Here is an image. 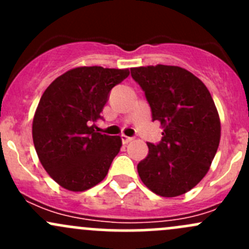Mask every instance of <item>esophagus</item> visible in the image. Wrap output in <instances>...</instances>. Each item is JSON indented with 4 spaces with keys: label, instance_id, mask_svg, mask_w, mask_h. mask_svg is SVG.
Listing matches in <instances>:
<instances>
[{
    "label": "esophagus",
    "instance_id": "obj_1",
    "mask_svg": "<svg viewBox=\"0 0 249 249\" xmlns=\"http://www.w3.org/2000/svg\"><path fill=\"white\" fill-rule=\"evenodd\" d=\"M120 139H122V142L124 143V144H127V143L131 142V141H132V137L125 136V135H122V136H120Z\"/></svg>",
    "mask_w": 249,
    "mask_h": 249
}]
</instances>
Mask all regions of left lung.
Segmentation results:
<instances>
[{
	"instance_id": "obj_1",
	"label": "left lung",
	"mask_w": 249,
	"mask_h": 249,
	"mask_svg": "<svg viewBox=\"0 0 249 249\" xmlns=\"http://www.w3.org/2000/svg\"><path fill=\"white\" fill-rule=\"evenodd\" d=\"M131 77L144 91L162 139L147 143L137 171L157 195L173 197L195 187L210 170L220 140L214 101L201 80L178 66L135 67Z\"/></svg>"
}]
</instances>
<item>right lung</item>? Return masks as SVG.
Here are the masks:
<instances>
[{"mask_svg":"<svg viewBox=\"0 0 249 249\" xmlns=\"http://www.w3.org/2000/svg\"><path fill=\"white\" fill-rule=\"evenodd\" d=\"M129 70L77 67L57 77L39 100L32 139L42 166L71 192L99 184L122 147L119 136L96 132L100 113L113 87Z\"/></svg>","mask_w":249,"mask_h":249,"instance_id":"1","label":"right lung"}]
</instances>
